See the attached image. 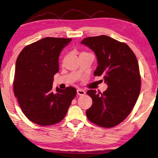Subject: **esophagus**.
<instances>
[{
    "instance_id": "34e87169",
    "label": "esophagus",
    "mask_w": 158,
    "mask_h": 158,
    "mask_svg": "<svg viewBox=\"0 0 158 158\" xmlns=\"http://www.w3.org/2000/svg\"><path fill=\"white\" fill-rule=\"evenodd\" d=\"M77 94H78V95H84L85 94V92L81 88H78L77 90Z\"/></svg>"
}]
</instances>
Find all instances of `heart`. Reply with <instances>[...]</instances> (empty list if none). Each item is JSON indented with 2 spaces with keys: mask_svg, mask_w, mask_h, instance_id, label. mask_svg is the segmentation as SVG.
<instances>
[{
  "mask_svg": "<svg viewBox=\"0 0 158 158\" xmlns=\"http://www.w3.org/2000/svg\"><path fill=\"white\" fill-rule=\"evenodd\" d=\"M81 53H84V52H81Z\"/></svg>",
  "mask_w": 158,
  "mask_h": 158,
  "instance_id": "heart-1",
  "label": "heart"
}]
</instances>
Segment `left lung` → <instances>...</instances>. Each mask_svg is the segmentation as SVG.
Segmentation results:
<instances>
[{
	"mask_svg": "<svg viewBox=\"0 0 158 158\" xmlns=\"http://www.w3.org/2000/svg\"><path fill=\"white\" fill-rule=\"evenodd\" d=\"M82 44L97 56L94 76H103L108 87L102 93L89 90L93 105L88 119L99 127L111 128L127 118L133 110L141 88L138 62L127 44L105 35L85 38Z\"/></svg>",
	"mask_w": 158,
	"mask_h": 158,
	"instance_id": "1",
	"label": "left lung"
}]
</instances>
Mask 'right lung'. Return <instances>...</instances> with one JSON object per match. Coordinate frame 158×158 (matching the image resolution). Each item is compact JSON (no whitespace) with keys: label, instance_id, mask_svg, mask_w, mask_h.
<instances>
[{"label":"right lung","instance_id":"add662e5","mask_svg":"<svg viewBox=\"0 0 158 158\" xmlns=\"http://www.w3.org/2000/svg\"><path fill=\"white\" fill-rule=\"evenodd\" d=\"M72 39L46 37L27 45L16 59L14 93L27 118L40 126H50L64 118L76 89L52 91L54 75L59 70L60 53Z\"/></svg>","mask_w":158,"mask_h":158}]
</instances>
